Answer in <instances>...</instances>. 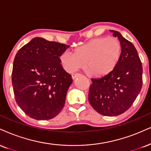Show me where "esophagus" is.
<instances>
[{"label":"esophagus","instance_id":"34e87169","mask_svg":"<svg viewBox=\"0 0 151 151\" xmlns=\"http://www.w3.org/2000/svg\"><path fill=\"white\" fill-rule=\"evenodd\" d=\"M81 75V74H79V73H75V74H73L72 75V78L73 79H75V78H77V77H79V76Z\"/></svg>","mask_w":151,"mask_h":151}]
</instances>
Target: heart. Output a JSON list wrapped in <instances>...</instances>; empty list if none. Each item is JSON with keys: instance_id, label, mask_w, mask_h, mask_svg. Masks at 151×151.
<instances>
[{"instance_id": "heart-1", "label": "heart", "mask_w": 151, "mask_h": 151, "mask_svg": "<svg viewBox=\"0 0 151 151\" xmlns=\"http://www.w3.org/2000/svg\"><path fill=\"white\" fill-rule=\"evenodd\" d=\"M122 44L117 37H99L74 48V53L65 51L60 57L68 72H75L84 66L88 73L101 77L111 72L122 55Z\"/></svg>"}]
</instances>
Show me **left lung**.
<instances>
[{
    "instance_id": "left-lung-1",
    "label": "left lung",
    "mask_w": 151,
    "mask_h": 151,
    "mask_svg": "<svg viewBox=\"0 0 151 151\" xmlns=\"http://www.w3.org/2000/svg\"><path fill=\"white\" fill-rule=\"evenodd\" d=\"M110 32L120 41V59L111 72L100 79H91L88 101L101 115L117 116L132 106L141 91L143 68L133 43L117 31Z\"/></svg>"
}]
</instances>
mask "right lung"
Segmentation results:
<instances>
[{"label":"right lung","mask_w":151,"mask_h":151,"mask_svg":"<svg viewBox=\"0 0 151 151\" xmlns=\"http://www.w3.org/2000/svg\"><path fill=\"white\" fill-rule=\"evenodd\" d=\"M69 47L36 37L16 54L12 72L14 95L29 117L50 119L64 107L72 79L60 64V56Z\"/></svg>","instance_id":"add662e5"}]
</instances>
